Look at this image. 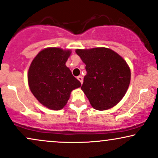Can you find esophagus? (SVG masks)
Here are the masks:
<instances>
[{
    "label": "esophagus",
    "instance_id": "esophagus-1",
    "mask_svg": "<svg viewBox=\"0 0 158 158\" xmlns=\"http://www.w3.org/2000/svg\"><path fill=\"white\" fill-rule=\"evenodd\" d=\"M77 79L79 81H80L81 84H82V82H83V78H82V77H81V76H79V77H77Z\"/></svg>",
    "mask_w": 158,
    "mask_h": 158
}]
</instances>
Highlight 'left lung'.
Returning a JSON list of instances; mask_svg holds the SVG:
<instances>
[{
    "mask_svg": "<svg viewBox=\"0 0 158 158\" xmlns=\"http://www.w3.org/2000/svg\"><path fill=\"white\" fill-rule=\"evenodd\" d=\"M86 64L87 74L81 90L94 109L105 110L122 99L130 82L131 73L126 61L107 48L77 49Z\"/></svg>",
    "mask_w": 158,
    "mask_h": 158,
    "instance_id": "left-lung-1",
    "label": "left lung"
}]
</instances>
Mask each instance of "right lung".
<instances>
[{
  "mask_svg": "<svg viewBox=\"0 0 158 158\" xmlns=\"http://www.w3.org/2000/svg\"><path fill=\"white\" fill-rule=\"evenodd\" d=\"M71 51L59 48L41 51L32 61L28 73L30 90L42 104L49 109H62L71 92L81 86L65 62Z\"/></svg>",
  "mask_w": 158,
  "mask_h": 158,
  "instance_id": "obj_1",
  "label": "right lung"
}]
</instances>
